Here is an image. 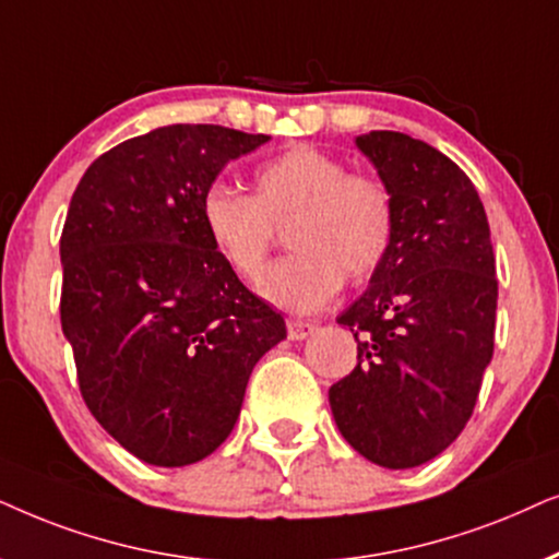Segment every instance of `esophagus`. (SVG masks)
<instances>
[{
  "label": "esophagus",
  "mask_w": 559,
  "mask_h": 559,
  "mask_svg": "<svg viewBox=\"0 0 559 559\" xmlns=\"http://www.w3.org/2000/svg\"><path fill=\"white\" fill-rule=\"evenodd\" d=\"M286 326H288V337L292 340H307L309 334L317 330L311 322H299V319H288Z\"/></svg>",
  "instance_id": "34e87169"
}]
</instances>
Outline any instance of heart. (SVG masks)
Instances as JSON below:
<instances>
[{"mask_svg": "<svg viewBox=\"0 0 559 559\" xmlns=\"http://www.w3.org/2000/svg\"><path fill=\"white\" fill-rule=\"evenodd\" d=\"M206 242L237 278L263 273L275 227L294 252L260 278V294L286 311L324 307L342 284H360L389 258L396 237L393 193L378 176L349 174L337 155L294 145L252 176V197L210 186L199 204Z\"/></svg>", "mask_w": 559, "mask_h": 559, "instance_id": "b5f03b06", "label": "heart"}]
</instances>
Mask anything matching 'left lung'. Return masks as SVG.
<instances>
[{"mask_svg": "<svg viewBox=\"0 0 559 559\" xmlns=\"http://www.w3.org/2000/svg\"><path fill=\"white\" fill-rule=\"evenodd\" d=\"M396 204L389 258L337 317L357 366L330 389L342 437L370 463L404 471L437 457L471 419L496 332V255L471 178L404 135L355 138Z\"/></svg>", "mask_w": 559, "mask_h": 559, "instance_id": "left-lung-1", "label": "left lung"}]
</instances>
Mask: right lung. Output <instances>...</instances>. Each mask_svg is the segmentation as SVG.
I'll return each mask as SVG.
<instances>
[{
	"label": "right lung",
	"mask_w": 559,
	"mask_h": 559,
	"mask_svg": "<svg viewBox=\"0 0 559 559\" xmlns=\"http://www.w3.org/2000/svg\"><path fill=\"white\" fill-rule=\"evenodd\" d=\"M267 135L168 124L81 176L61 235V326L94 419L158 467L212 455L286 322L217 258L199 204Z\"/></svg>",
	"instance_id": "add662e5"
}]
</instances>
